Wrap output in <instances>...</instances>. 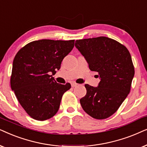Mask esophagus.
Returning <instances> with one entry per match:
<instances>
[{
	"label": "esophagus",
	"mask_w": 147,
	"mask_h": 147,
	"mask_svg": "<svg viewBox=\"0 0 147 147\" xmlns=\"http://www.w3.org/2000/svg\"><path fill=\"white\" fill-rule=\"evenodd\" d=\"M71 85H72V87H77V86L78 85V84L76 83H72L71 84Z\"/></svg>",
	"instance_id": "1"
}]
</instances>
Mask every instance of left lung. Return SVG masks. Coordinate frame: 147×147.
Wrapping results in <instances>:
<instances>
[{
  "label": "left lung",
  "mask_w": 147,
  "mask_h": 147,
  "mask_svg": "<svg viewBox=\"0 0 147 147\" xmlns=\"http://www.w3.org/2000/svg\"><path fill=\"white\" fill-rule=\"evenodd\" d=\"M75 46L101 79L97 87L85 85L87 93L80 99L81 106L92 118H109L130 91L134 67L130 52L123 44L103 36L77 40Z\"/></svg>",
  "instance_id": "8db88e82"
}]
</instances>
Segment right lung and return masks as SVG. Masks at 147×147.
<instances>
[{
  "label": "right lung",
  "instance_id": "obj_1",
  "mask_svg": "<svg viewBox=\"0 0 147 147\" xmlns=\"http://www.w3.org/2000/svg\"><path fill=\"white\" fill-rule=\"evenodd\" d=\"M75 40H40L21 48L13 60L11 89L26 113L36 120L53 117L62 95L71 85L57 83L52 77L62 60L74 48Z\"/></svg>",
  "mask_w": 147,
  "mask_h": 147
}]
</instances>
